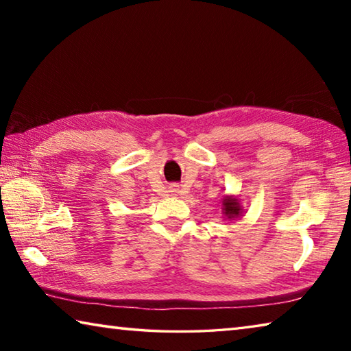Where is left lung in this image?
I'll list each match as a JSON object with an SVG mask.
<instances>
[{"label":"left lung","instance_id":"1","mask_svg":"<svg viewBox=\"0 0 351 351\" xmlns=\"http://www.w3.org/2000/svg\"><path fill=\"white\" fill-rule=\"evenodd\" d=\"M223 213L229 219L237 218V217H241L243 209L240 206V201L237 199L235 197H226L223 199Z\"/></svg>","mask_w":351,"mask_h":351}]
</instances>
